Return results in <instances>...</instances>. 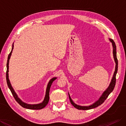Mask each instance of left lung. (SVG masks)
I'll return each instance as SVG.
<instances>
[{
    "instance_id": "left-lung-1",
    "label": "left lung",
    "mask_w": 126,
    "mask_h": 126,
    "mask_svg": "<svg viewBox=\"0 0 126 126\" xmlns=\"http://www.w3.org/2000/svg\"><path fill=\"white\" fill-rule=\"evenodd\" d=\"M109 41H110L113 47V59H114L115 62L116 63V67H115V70L114 72V73H113V75L112 76V78L111 79V80L110 82V84H109L108 87L106 89V91H105L103 93V94L99 97V98L98 100H97L95 103L91 105L88 106H79V105H78L73 102V101L71 99V97L70 96V94H68L69 96V98H70V102L72 104V105L75 108H77L78 109H79V110H88V109H91L92 108H94L97 107L99 106V105L102 104L104 101L106 99V98L109 96V95L110 94V93L112 92V91L114 89V87L115 86L116 84V74L117 73L118 71V60L117 58V53H116V46L115 42L113 41V40L109 39Z\"/></svg>"
}]
</instances>
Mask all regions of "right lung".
Instances as JSON below:
<instances>
[{
	"instance_id": "right-lung-1",
	"label": "right lung",
	"mask_w": 126,
	"mask_h": 126,
	"mask_svg": "<svg viewBox=\"0 0 126 126\" xmlns=\"http://www.w3.org/2000/svg\"><path fill=\"white\" fill-rule=\"evenodd\" d=\"M14 49V43L13 44V47H12V49L9 53L8 57V60H7V72H6V80H7V83L8 85V86L9 88L10 89V90L13 94L14 97L16 100L17 101V103L21 106L27 109H35V110H38V109H41L45 107L47 104H48V101H49V92H50V87L51 86V85L53 83V82L54 80H55L56 78H52L48 82L47 85V90H46V95L45 97H44V99L42 103L38 104H28L26 103H24L23 101H22L21 99H20L18 95L16 94V92H15L14 88L12 87L11 83L10 82V80L9 79V76H8V72H9V60L10 58V56L11 55V53L13 52V50Z\"/></svg>"
}]
</instances>
